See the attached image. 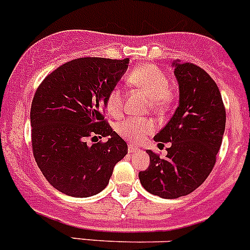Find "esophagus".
Returning <instances> with one entry per match:
<instances>
[{
	"instance_id": "34e87169",
	"label": "esophagus",
	"mask_w": 250,
	"mask_h": 250,
	"mask_svg": "<svg viewBox=\"0 0 250 250\" xmlns=\"http://www.w3.org/2000/svg\"><path fill=\"white\" fill-rule=\"evenodd\" d=\"M136 150H139L138 147L134 146V145H131V144H130L129 146H127V151H129V152H134V151H136Z\"/></svg>"
}]
</instances>
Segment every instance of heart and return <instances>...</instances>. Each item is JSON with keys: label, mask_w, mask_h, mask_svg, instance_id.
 <instances>
[{"label": "heart", "mask_w": 250, "mask_h": 250, "mask_svg": "<svg viewBox=\"0 0 250 250\" xmlns=\"http://www.w3.org/2000/svg\"><path fill=\"white\" fill-rule=\"evenodd\" d=\"M127 83L135 86L139 90L151 99L152 107L160 110L167 107L171 99L170 94V81L160 67L151 63H144L135 67L127 75ZM106 109L112 116H118L123 110V91L119 87L110 90L106 96ZM155 125L151 120L138 118H127L121 120L116 125V131L130 143H139L147 134L154 131Z\"/></svg>", "instance_id": "1"}]
</instances>
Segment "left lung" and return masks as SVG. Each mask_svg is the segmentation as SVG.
Listing matches in <instances>:
<instances>
[{"label":"left lung","mask_w":250,"mask_h":250,"mask_svg":"<svg viewBox=\"0 0 250 250\" xmlns=\"http://www.w3.org/2000/svg\"><path fill=\"white\" fill-rule=\"evenodd\" d=\"M179 83V106L155 135L170 143L161 159L147 150L150 165L139 173L141 185L164 199L184 196L199 188L216 161L225 130V107L215 81L202 67L174 61Z\"/></svg>","instance_id":"1"}]
</instances>
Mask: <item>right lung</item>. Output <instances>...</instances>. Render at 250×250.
<instances>
[{"label":"right lung","instance_id":"1","mask_svg":"<svg viewBox=\"0 0 250 250\" xmlns=\"http://www.w3.org/2000/svg\"><path fill=\"white\" fill-rule=\"evenodd\" d=\"M129 59L80 57L45 77L31 104L35 160L55 189L75 198L100 193L109 184L126 143L104 120L106 96L127 68ZM107 137L96 143L97 136ZM96 140L87 144V139Z\"/></svg>","mask_w":250,"mask_h":250}]
</instances>
